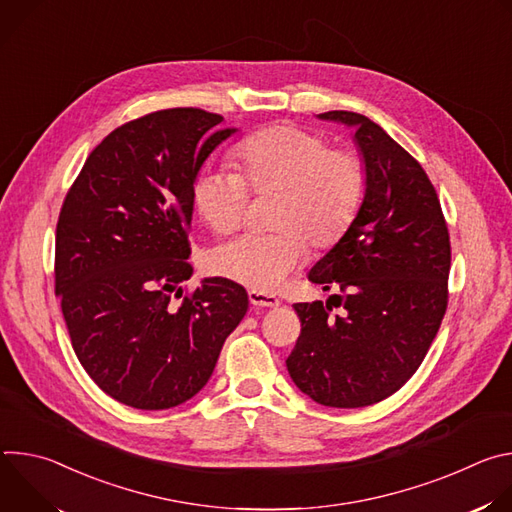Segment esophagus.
Returning a JSON list of instances; mask_svg holds the SVG:
<instances>
[{"instance_id":"esophagus-1","label":"esophagus","mask_w":512,"mask_h":512,"mask_svg":"<svg viewBox=\"0 0 512 512\" xmlns=\"http://www.w3.org/2000/svg\"><path fill=\"white\" fill-rule=\"evenodd\" d=\"M249 300L255 308H277L281 304V300L277 296L265 294V291H257V289L249 291Z\"/></svg>"}]
</instances>
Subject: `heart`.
I'll list each match as a JSON object with an SVG mask.
<instances>
[{
  "label": "heart",
  "mask_w": 512,
  "mask_h": 512,
  "mask_svg": "<svg viewBox=\"0 0 512 512\" xmlns=\"http://www.w3.org/2000/svg\"><path fill=\"white\" fill-rule=\"evenodd\" d=\"M235 158L243 176L227 166H204L192 184V200L214 233L235 231L253 192H277L265 235H239L210 253V265L241 285L273 291L308 255V239L326 247L348 229L364 192L360 160L330 150L318 133L296 125H271L245 137Z\"/></svg>",
  "instance_id": "1"
}]
</instances>
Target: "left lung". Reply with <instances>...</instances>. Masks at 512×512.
Returning a JSON list of instances; mask_svg holds the SVG:
<instances>
[{"label":"left lung","instance_id":"1","mask_svg":"<svg viewBox=\"0 0 512 512\" xmlns=\"http://www.w3.org/2000/svg\"><path fill=\"white\" fill-rule=\"evenodd\" d=\"M354 131L364 196L338 243L310 269L326 304H294L302 322L287 373L326 407L356 409L399 391L419 369L448 306L450 235L415 158L375 121L328 111ZM343 314L332 317L331 306Z\"/></svg>","mask_w":512,"mask_h":512}]
</instances>
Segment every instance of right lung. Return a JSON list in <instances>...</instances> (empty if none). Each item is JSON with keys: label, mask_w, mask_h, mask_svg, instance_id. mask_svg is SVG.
<instances>
[{"label": "right lung", "mask_w": 512, "mask_h": 512, "mask_svg": "<svg viewBox=\"0 0 512 512\" xmlns=\"http://www.w3.org/2000/svg\"><path fill=\"white\" fill-rule=\"evenodd\" d=\"M202 109H164L111 131L64 198L56 296L77 358L115 401L158 411L192 399L249 308L243 285L204 277L192 296V184L237 133ZM178 297L182 303H174Z\"/></svg>", "instance_id": "add662e5"}]
</instances>
